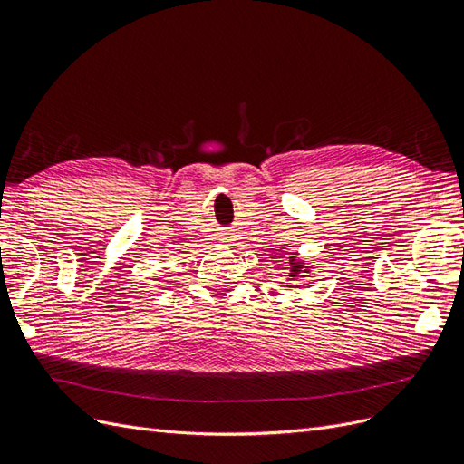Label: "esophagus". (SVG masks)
<instances>
[{"label":"esophagus","mask_w":464,"mask_h":464,"mask_svg":"<svg viewBox=\"0 0 464 464\" xmlns=\"http://www.w3.org/2000/svg\"><path fill=\"white\" fill-rule=\"evenodd\" d=\"M221 241H223V243H231V241H233V238H231L229 235H226V237H221Z\"/></svg>","instance_id":"1"}]
</instances>
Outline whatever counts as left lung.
Wrapping results in <instances>:
<instances>
[{
    "label": "left lung",
    "mask_w": 464,
    "mask_h": 464,
    "mask_svg": "<svg viewBox=\"0 0 464 464\" xmlns=\"http://www.w3.org/2000/svg\"><path fill=\"white\" fill-rule=\"evenodd\" d=\"M285 254H287V252H285ZM289 266H291V270H289V277H291V279L306 277V274H310V267H308L303 260H298L293 252H291V256H289Z\"/></svg>",
    "instance_id": "obj_1"
}]
</instances>
